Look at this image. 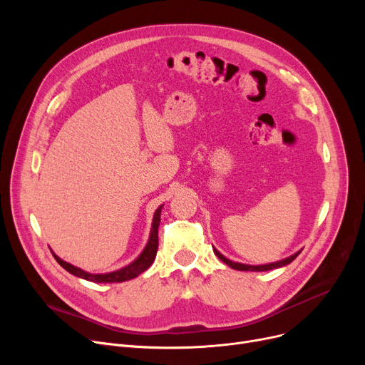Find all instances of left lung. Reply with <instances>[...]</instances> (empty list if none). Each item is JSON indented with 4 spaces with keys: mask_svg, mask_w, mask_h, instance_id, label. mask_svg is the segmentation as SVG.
Here are the masks:
<instances>
[{
    "mask_svg": "<svg viewBox=\"0 0 365 365\" xmlns=\"http://www.w3.org/2000/svg\"><path fill=\"white\" fill-rule=\"evenodd\" d=\"M213 252H215V255L223 262V263H226L227 266H231L232 269H237V271H253V272H262V271H271V269H277V267H282V266H285V264H289V263H292L299 255H300V252H297V253H294L293 256H290V257H287V259H282V260H279V262H275V263H267V264H259V266H252V264H244V263H237V262H232V260H229V259H226L222 253H219L216 248L213 247Z\"/></svg>",
    "mask_w": 365,
    "mask_h": 365,
    "instance_id": "left-lung-1",
    "label": "left lung"
}]
</instances>
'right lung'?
I'll return each instance as SVG.
<instances>
[{"label": "right lung", "mask_w": 365, "mask_h": 365, "mask_svg": "<svg viewBox=\"0 0 365 365\" xmlns=\"http://www.w3.org/2000/svg\"><path fill=\"white\" fill-rule=\"evenodd\" d=\"M161 208L163 205H160L157 208L155 215H153L152 219V229H150V235H149V241L146 244V247L143 248V252L139 255V257L136 260H133L130 264L121 267L118 271H113V272H108V274H90L86 272L80 267H76L65 260H62L61 257H57L54 253V259L57 260L63 269H66L69 274L87 279V281H93V282H123V281H128L136 278L138 275H140L142 272H145L148 267L153 263L157 256V250H158V226H160V217H161Z\"/></svg>", "instance_id": "right-lung-1"}]
</instances>
